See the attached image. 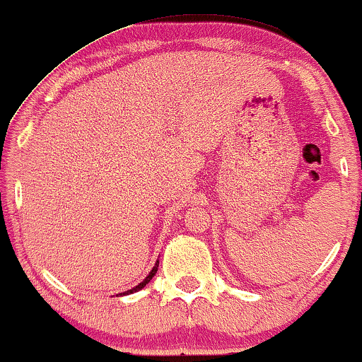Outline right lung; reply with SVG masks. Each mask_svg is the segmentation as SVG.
Instances as JSON below:
<instances>
[{
  "label": "right lung",
  "instance_id": "1",
  "mask_svg": "<svg viewBox=\"0 0 362 362\" xmlns=\"http://www.w3.org/2000/svg\"><path fill=\"white\" fill-rule=\"evenodd\" d=\"M157 271H158V260H157V264H155V265H153V269H152V271H150V272H148V276H147V277H145V279H144V281H141V282L139 284V286H135V287H134V289H130V291L120 292V294H117V296H128V294H134V292H139V291H141V289H144V287H145V286H147V284H148L150 281H152V277L155 276V274H157Z\"/></svg>",
  "mask_w": 362,
  "mask_h": 362
}]
</instances>
